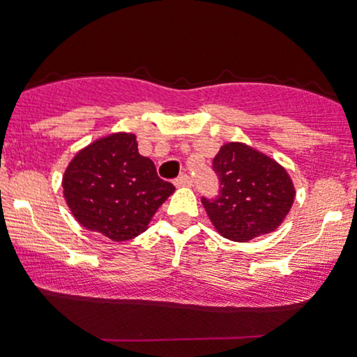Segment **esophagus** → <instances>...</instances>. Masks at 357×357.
Here are the masks:
<instances>
[{
    "instance_id": "1",
    "label": "esophagus",
    "mask_w": 357,
    "mask_h": 357,
    "mask_svg": "<svg viewBox=\"0 0 357 357\" xmlns=\"http://www.w3.org/2000/svg\"><path fill=\"white\" fill-rule=\"evenodd\" d=\"M174 184H176V186H178V188L192 186V179H191L190 176H188V174H181V176H179V178H176Z\"/></svg>"
}]
</instances>
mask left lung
<instances>
[{
  "instance_id": "1",
  "label": "left lung",
  "mask_w": 357,
  "mask_h": 357,
  "mask_svg": "<svg viewBox=\"0 0 357 357\" xmlns=\"http://www.w3.org/2000/svg\"><path fill=\"white\" fill-rule=\"evenodd\" d=\"M220 195L202 203L223 238L248 241L275 231L289 215L296 188L284 166L243 142H227L213 159Z\"/></svg>"
}]
</instances>
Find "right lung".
Segmentation results:
<instances>
[{
  "label": "right lung",
  "instance_id": "1",
  "mask_svg": "<svg viewBox=\"0 0 357 357\" xmlns=\"http://www.w3.org/2000/svg\"><path fill=\"white\" fill-rule=\"evenodd\" d=\"M63 198L89 231L114 241L136 238L147 230L158 208L174 192L139 154L136 134L114 132L73 155L61 178Z\"/></svg>",
  "mask_w": 357,
  "mask_h": 357
}]
</instances>
